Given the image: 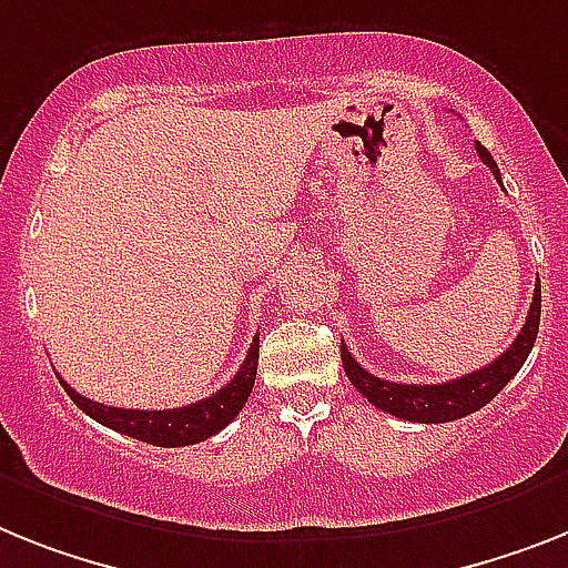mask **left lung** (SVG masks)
I'll list each match as a JSON object with an SVG mask.
<instances>
[{
  "label": "left lung",
  "mask_w": 568,
  "mask_h": 568,
  "mask_svg": "<svg viewBox=\"0 0 568 568\" xmlns=\"http://www.w3.org/2000/svg\"><path fill=\"white\" fill-rule=\"evenodd\" d=\"M476 152L490 166V173L499 179L497 161L490 159V152L483 144H476ZM537 326H540V283L535 288V300H531L526 323H523L511 346L497 361H490L488 366L476 369V373L462 375L456 381H445V384H395V381L375 378L373 373H366L346 346H341V361L352 387L378 409H384L389 416L404 418V422L445 424L483 409L523 369L528 352L537 341Z\"/></svg>",
  "instance_id": "obj_1"
}]
</instances>
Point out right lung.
Returning a JSON list of instances; mask_svg holds the SVG:
<instances>
[{"label": "right lung", "mask_w": 568, "mask_h": 568, "mask_svg": "<svg viewBox=\"0 0 568 568\" xmlns=\"http://www.w3.org/2000/svg\"><path fill=\"white\" fill-rule=\"evenodd\" d=\"M256 364H260V335L254 337L251 349H247L245 361H242L240 373L233 375L231 384L219 389L211 398L187 404V407L175 409H123V407H106L92 398H83L78 389H71L60 375V384L69 393V398L83 409L85 416L100 422L109 430H118L123 436H132L138 442L155 447H184L204 442V438L216 436L222 427L240 416V409L245 407L247 395L254 389Z\"/></svg>", "instance_id": "1"}]
</instances>
